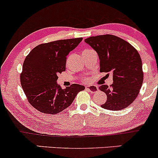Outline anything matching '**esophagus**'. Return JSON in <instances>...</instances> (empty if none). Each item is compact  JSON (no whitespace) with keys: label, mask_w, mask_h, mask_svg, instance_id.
<instances>
[{"label":"esophagus","mask_w":158,"mask_h":158,"mask_svg":"<svg viewBox=\"0 0 158 158\" xmlns=\"http://www.w3.org/2000/svg\"><path fill=\"white\" fill-rule=\"evenodd\" d=\"M86 91H90L91 93H95L98 91V88L96 87V86H86L85 87Z\"/></svg>","instance_id":"1"}]
</instances>
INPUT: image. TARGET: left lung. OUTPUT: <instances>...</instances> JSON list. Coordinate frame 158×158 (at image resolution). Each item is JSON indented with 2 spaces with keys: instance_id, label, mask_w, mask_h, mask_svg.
<instances>
[{
  "instance_id": "obj_1",
  "label": "left lung",
  "mask_w": 158,
  "mask_h": 158,
  "mask_svg": "<svg viewBox=\"0 0 158 158\" xmlns=\"http://www.w3.org/2000/svg\"><path fill=\"white\" fill-rule=\"evenodd\" d=\"M85 42L98 54L100 72L112 73L113 84L99 87L107 96L101 107L112 111L124 110L137 98L143 85L139 54L127 41L111 34L88 37Z\"/></svg>"
}]
</instances>
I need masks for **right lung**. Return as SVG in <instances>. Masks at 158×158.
<instances>
[{
    "label": "right lung",
    "instance_id": "right-lung-1",
    "mask_svg": "<svg viewBox=\"0 0 158 158\" xmlns=\"http://www.w3.org/2000/svg\"><path fill=\"white\" fill-rule=\"evenodd\" d=\"M82 40L79 37L43 43L33 48L25 58L21 85L29 103L39 112L59 113L85 89V86L78 84L62 89L57 84L58 75L66 69L67 55Z\"/></svg>",
    "mask_w": 158,
    "mask_h": 158
}]
</instances>
